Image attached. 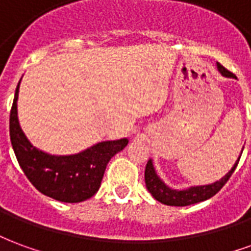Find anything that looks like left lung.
<instances>
[{"instance_id": "1", "label": "left lung", "mask_w": 251, "mask_h": 251, "mask_svg": "<svg viewBox=\"0 0 251 251\" xmlns=\"http://www.w3.org/2000/svg\"><path fill=\"white\" fill-rule=\"evenodd\" d=\"M218 70L221 71L222 75L228 77H234V74L231 71H228L227 68L218 63ZM241 158V157H239ZM239 158L235 163V165L232 167L231 171L219 181H216L214 184L210 185H201V187H192V188L184 189V191H176V189H171L169 187L164 184L161 180L158 179V176L154 172L152 161L149 160L145 167V184H147L148 191L152 194V196L158 201H161L163 204L167 205H176V207H183V205L195 204L199 203L203 200H207L212 198L214 195H216L223 185L226 184L228 179L231 177V175L234 174V171L237 168Z\"/></svg>"}]
</instances>
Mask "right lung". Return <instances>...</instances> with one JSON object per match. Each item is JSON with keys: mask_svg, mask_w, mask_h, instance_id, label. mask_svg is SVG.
I'll return each mask as SVG.
<instances>
[{"mask_svg": "<svg viewBox=\"0 0 251 251\" xmlns=\"http://www.w3.org/2000/svg\"><path fill=\"white\" fill-rule=\"evenodd\" d=\"M19 87L10 110V141L20 167L36 189L64 203L87 200L98 191L106 165L115 153L127 145V140L99 142L74 156H51L30 145L17 118Z\"/></svg>", "mask_w": 251, "mask_h": 251, "instance_id": "1", "label": "right lung"}]
</instances>
